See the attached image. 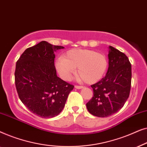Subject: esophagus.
I'll use <instances>...</instances> for the list:
<instances>
[{"label": "esophagus", "mask_w": 147, "mask_h": 147, "mask_svg": "<svg viewBox=\"0 0 147 147\" xmlns=\"http://www.w3.org/2000/svg\"><path fill=\"white\" fill-rule=\"evenodd\" d=\"M75 88L76 89H81V88H83V86H78V85H76L75 86Z\"/></svg>", "instance_id": "obj_1"}]
</instances>
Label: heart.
I'll return each instance as SVG.
<instances>
[{
  "instance_id": "obj_1",
  "label": "heart",
  "mask_w": 147,
  "mask_h": 147,
  "mask_svg": "<svg viewBox=\"0 0 147 147\" xmlns=\"http://www.w3.org/2000/svg\"><path fill=\"white\" fill-rule=\"evenodd\" d=\"M55 69L60 77L69 80L78 67V79L88 84H95L103 78L108 67L106 56L90 49H74L57 59Z\"/></svg>"
}]
</instances>
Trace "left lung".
<instances>
[{"label":"left lung","mask_w":147,"mask_h":147,"mask_svg":"<svg viewBox=\"0 0 147 147\" xmlns=\"http://www.w3.org/2000/svg\"><path fill=\"white\" fill-rule=\"evenodd\" d=\"M109 49L107 73L91 86L94 96L86 104L88 112L98 117H108L121 109L131 87V64L128 57L112 46Z\"/></svg>","instance_id":"obj_1"}]
</instances>
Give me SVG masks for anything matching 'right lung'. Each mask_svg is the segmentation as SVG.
Returning a JSON list of instances; mask_svg holds the SVG:
<instances>
[{
	"instance_id": "obj_1",
	"label": "right lung",
	"mask_w": 147,
	"mask_h": 147,
	"mask_svg": "<svg viewBox=\"0 0 147 147\" xmlns=\"http://www.w3.org/2000/svg\"><path fill=\"white\" fill-rule=\"evenodd\" d=\"M64 48L41 41L27 48L16 63L15 82L23 104L41 118L57 116L74 85L57 76L55 51Z\"/></svg>"
}]
</instances>
